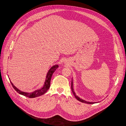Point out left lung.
Here are the masks:
<instances>
[{
	"mask_svg": "<svg viewBox=\"0 0 126 126\" xmlns=\"http://www.w3.org/2000/svg\"><path fill=\"white\" fill-rule=\"evenodd\" d=\"M73 78H72V81H71V90L72 91V93L74 94L75 97L77 99V100L79 101H80L82 103H86V104H95V103H98L100 102H89V101H85V100H83V99L81 98V97H79V96H78L76 92H75V90H74V84H73Z\"/></svg>",
	"mask_w": 126,
	"mask_h": 126,
	"instance_id": "8db88e82",
	"label": "left lung"
}]
</instances>
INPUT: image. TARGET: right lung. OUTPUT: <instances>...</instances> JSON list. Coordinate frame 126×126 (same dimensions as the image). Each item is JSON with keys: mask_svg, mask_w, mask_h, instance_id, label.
<instances>
[{"mask_svg": "<svg viewBox=\"0 0 126 126\" xmlns=\"http://www.w3.org/2000/svg\"><path fill=\"white\" fill-rule=\"evenodd\" d=\"M59 67V65L57 64H56L55 65H53L49 69V70L48 71L47 75H46L45 80L44 83V85L40 89H38L34 91L31 92H24L20 90H19L18 88H17L13 83L11 82L10 79L9 78V80L11 82V83L12 85L13 86V88L14 89L18 92L20 94L23 95L25 96L28 97L30 98H34L36 97H38L39 96H41L44 94H45L47 91L48 90V89L50 87V81L52 77V76L54 74V72L56 70V69ZM9 77V76H8Z\"/></svg>", "mask_w": 126, "mask_h": 126, "instance_id": "right-lung-1", "label": "right lung"}]
</instances>
